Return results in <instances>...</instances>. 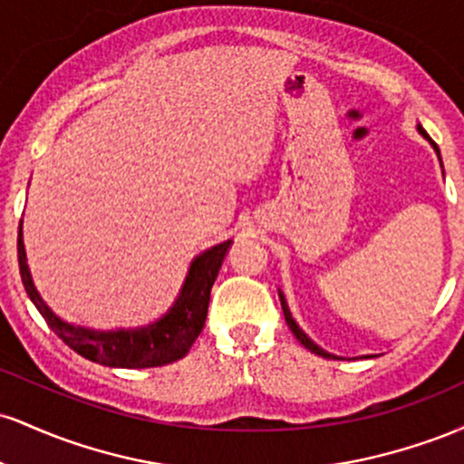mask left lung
<instances>
[{
  "mask_svg": "<svg viewBox=\"0 0 464 464\" xmlns=\"http://www.w3.org/2000/svg\"><path fill=\"white\" fill-rule=\"evenodd\" d=\"M417 130L420 132V135H423V137H425V140H428L430 143H432V146H434V150H436V154H439V159H440L439 146H436V143H434L432 140H430V135H428V132H425V130H423V126H420V124H419V126H417ZM279 299H281V307H284V316H285V323H287V327H290V332L296 335V340H299V343L303 344V347H305V349H310V351H312V353H316V355H323V358H335V355H334V353H327V351H324V349H321V347H318V344H316V343H312V340H310V338H307V335H305V332H303V329L299 327V324H296V323H295V318H292V314H290V310H287V303H285V299H284V295H281V292H279Z\"/></svg>",
  "mask_w": 464,
  "mask_h": 464,
  "instance_id": "left-lung-1",
  "label": "left lung"
}]
</instances>
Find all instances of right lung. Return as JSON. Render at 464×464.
Returning a JSON list of instances; mask_svg holds the SVG:
<instances>
[{
  "mask_svg": "<svg viewBox=\"0 0 464 464\" xmlns=\"http://www.w3.org/2000/svg\"><path fill=\"white\" fill-rule=\"evenodd\" d=\"M228 246H231V239L211 246L191 262L179 299L157 323L140 329L95 332V329L65 323L45 305V301L41 299L34 284H32L28 264H25L21 228L17 237L21 281H24L30 301L34 303L45 323L50 324L52 332L82 358L104 366H115V369H150V366L169 364V362H177L188 355L194 340L205 327L211 285H214L218 270L225 262Z\"/></svg>",
  "mask_w": 464,
  "mask_h": 464,
  "instance_id": "obj_1",
  "label": "right lung"
}]
</instances>
